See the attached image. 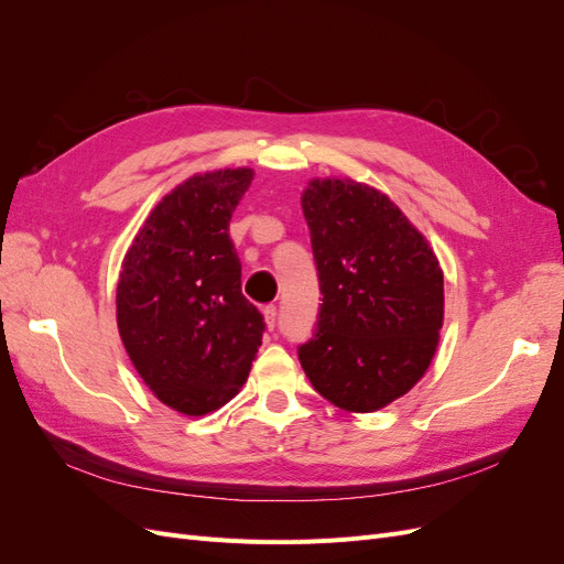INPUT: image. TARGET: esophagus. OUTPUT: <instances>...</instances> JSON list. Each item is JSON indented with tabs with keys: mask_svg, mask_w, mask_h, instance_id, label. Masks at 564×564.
Here are the masks:
<instances>
[{
	"mask_svg": "<svg viewBox=\"0 0 564 564\" xmlns=\"http://www.w3.org/2000/svg\"><path fill=\"white\" fill-rule=\"evenodd\" d=\"M263 317H265V327L268 329H275V322H278V308H275V305H265Z\"/></svg>",
	"mask_w": 564,
	"mask_h": 564,
	"instance_id": "obj_1",
	"label": "esophagus"
}]
</instances>
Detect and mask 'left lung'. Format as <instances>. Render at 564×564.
Returning a JSON list of instances; mask_svg holds the SVG:
<instances>
[{
	"label": "left lung",
	"mask_w": 564,
	"mask_h": 564,
	"mask_svg": "<svg viewBox=\"0 0 564 564\" xmlns=\"http://www.w3.org/2000/svg\"><path fill=\"white\" fill-rule=\"evenodd\" d=\"M322 305L299 360L324 400L369 414L412 390L445 322V275L433 247L377 187L313 178L301 195Z\"/></svg>",
	"instance_id": "left-lung-1"
}]
</instances>
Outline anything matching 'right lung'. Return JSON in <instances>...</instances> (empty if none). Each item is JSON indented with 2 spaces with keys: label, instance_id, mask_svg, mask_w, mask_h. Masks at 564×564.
I'll return each instance as SVG.
<instances>
[{
  "label": "right lung",
  "instance_id": "obj_1",
  "mask_svg": "<svg viewBox=\"0 0 564 564\" xmlns=\"http://www.w3.org/2000/svg\"><path fill=\"white\" fill-rule=\"evenodd\" d=\"M253 169L195 174L148 214L117 282V329L155 398L204 416L245 386L265 322L242 296L230 218Z\"/></svg>",
  "mask_w": 564,
  "mask_h": 564
}]
</instances>
